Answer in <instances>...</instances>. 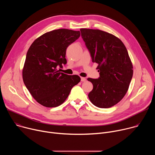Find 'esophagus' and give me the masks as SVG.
<instances>
[{"label":"esophagus","instance_id":"obj_1","mask_svg":"<svg viewBox=\"0 0 155 155\" xmlns=\"http://www.w3.org/2000/svg\"><path fill=\"white\" fill-rule=\"evenodd\" d=\"M86 80V79L85 78H84V77H81V81L83 82V81H85Z\"/></svg>","mask_w":155,"mask_h":155}]
</instances>
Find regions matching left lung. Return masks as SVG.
Masks as SVG:
<instances>
[{"label": "left lung", "instance_id": "8db88e82", "mask_svg": "<svg viewBox=\"0 0 155 155\" xmlns=\"http://www.w3.org/2000/svg\"><path fill=\"white\" fill-rule=\"evenodd\" d=\"M81 37L93 62L98 64L100 77L88 78L93 90L90 101L99 108H110L125 96L133 75V67L127 49L120 39L108 32L80 29Z\"/></svg>", "mask_w": 155, "mask_h": 155}]
</instances>
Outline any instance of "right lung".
<instances>
[{
	"label": "right lung",
	"mask_w": 155,
	"mask_h": 155,
	"mask_svg": "<svg viewBox=\"0 0 155 155\" xmlns=\"http://www.w3.org/2000/svg\"><path fill=\"white\" fill-rule=\"evenodd\" d=\"M80 36V31L54 30L37 38L29 47L23 69L27 89L40 104L47 107L61 105L72 88L81 80L58 69L66 64V49Z\"/></svg>",
	"instance_id": "right-lung-1"
}]
</instances>
